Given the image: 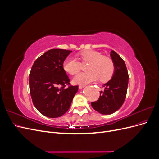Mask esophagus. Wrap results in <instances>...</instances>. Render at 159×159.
Masks as SVG:
<instances>
[{
  "instance_id": "34e87169",
  "label": "esophagus",
  "mask_w": 159,
  "mask_h": 159,
  "mask_svg": "<svg viewBox=\"0 0 159 159\" xmlns=\"http://www.w3.org/2000/svg\"><path fill=\"white\" fill-rule=\"evenodd\" d=\"M84 87H85L84 85H79V88H80V89H82V88H84Z\"/></svg>"
}]
</instances>
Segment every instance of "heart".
<instances>
[{
	"label": "heart",
	"instance_id": "1",
	"mask_svg": "<svg viewBox=\"0 0 159 159\" xmlns=\"http://www.w3.org/2000/svg\"><path fill=\"white\" fill-rule=\"evenodd\" d=\"M81 61L89 64L87 66L88 71L82 72L75 76L73 82L75 84L86 85L100 78L102 81H107L112 78L115 71L113 61L107 56H102L100 52L87 50L80 53ZM64 69L71 75L78 74L81 68V64L75 57H66L63 64Z\"/></svg>",
	"mask_w": 159,
	"mask_h": 159
}]
</instances>
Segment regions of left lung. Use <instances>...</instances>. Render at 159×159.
Segmentation results:
<instances>
[{
	"label": "left lung",
	"mask_w": 159,
	"mask_h": 159,
	"mask_svg": "<svg viewBox=\"0 0 159 159\" xmlns=\"http://www.w3.org/2000/svg\"><path fill=\"white\" fill-rule=\"evenodd\" d=\"M110 56L115 64L112 78L103 85L104 90L100 92L99 98L91 103L95 111L103 115L111 114L122 106L129 82L128 71L124 60L113 50L111 51Z\"/></svg>",
	"instance_id": "1"
}]
</instances>
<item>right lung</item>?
Masks as SVG:
<instances>
[{
  "label": "right lung",
  "mask_w": 159,
  "mask_h": 159,
  "mask_svg": "<svg viewBox=\"0 0 159 159\" xmlns=\"http://www.w3.org/2000/svg\"><path fill=\"white\" fill-rule=\"evenodd\" d=\"M71 52L50 50L38 57L32 67L29 85L32 102L46 117L56 118L66 113L78 91V85H70L63 68L64 61Z\"/></svg>",
  "instance_id": "add662e5"
}]
</instances>
